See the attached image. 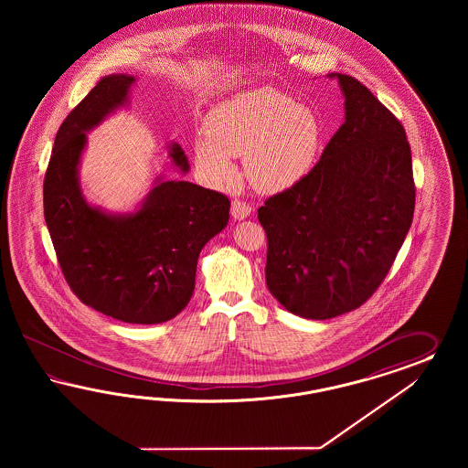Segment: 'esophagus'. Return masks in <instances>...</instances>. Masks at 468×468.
<instances>
[{
    "instance_id": "obj_1",
    "label": "esophagus",
    "mask_w": 468,
    "mask_h": 468,
    "mask_svg": "<svg viewBox=\"0 0 468 468\" xmlns=\"http://www.w3.org/2000/svg\"><path fill=\"white\" fill-rule=\"evenodd\" d=\"M252 213V206L249 204V202H245V200H240V198H235L233 202H231V216L235 218V219H245V218H249Z\"/></svg>"
}]
</instances>
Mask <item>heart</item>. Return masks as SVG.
<instances>
[{
  "label": "heart",
  "instance_id": "obj_1",
  "mask_svg": "<svg viewBox=\"0 0 468 468\" xmlns=\"http://www.w3.org/2000/svg\"><path fill=\"white\" fill-rule=\"evenodd\" d=\"M206 133L196 141V163L213 185L233 182L231 156H245L250 184L280 192L302 182L324 147L317 113L282 90L262 87L227 101L209 114Z\"/></svg>",
  "mask_w": 468,
  "mask_h": 468
}]
</instances>
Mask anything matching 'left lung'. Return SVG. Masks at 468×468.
I'll use <instances>...</instances> for the list:
<instances>
[{
	"mask_svg": "<svg viewBox=\"0 0 468 468\" xmlns=\"http://www.w3.org/2000/svg\"><path fill=\"white\" fill-rule=\"evenodd\" d=\"M345 122L314 170L259 207L268 237L266 283L305 319L355 311L383 283L415 209L405 128L345 73Z\"/></svg>",
	"mask_w": 468,
	"mask_h": 468,
	"instance_id": "8db88e82",
	"label": "left lung"
}]
</instances>
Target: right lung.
Masks as SVG:
<instances>
[{"mask_svg": "<svg viewBox=\"0 0 468 468\" xmlns=\"http://www.w3.org/2000/svg\"><path fill=\"white\" fill-rule=\"evenodd\" d=\"M130 75L102 77L58 130L44 175V219L61 272L79 300L132 324H157L184 311L202 247L227 227L229 198L190 182H159L137 213L90 207L77 166L85 133L127 101ZM171 159L188 163L178 144Z\"/></svg>", "mask_w": 468, "mask_h": 468, "instance_id": "1", "label": "right lung"}]
</instances>
